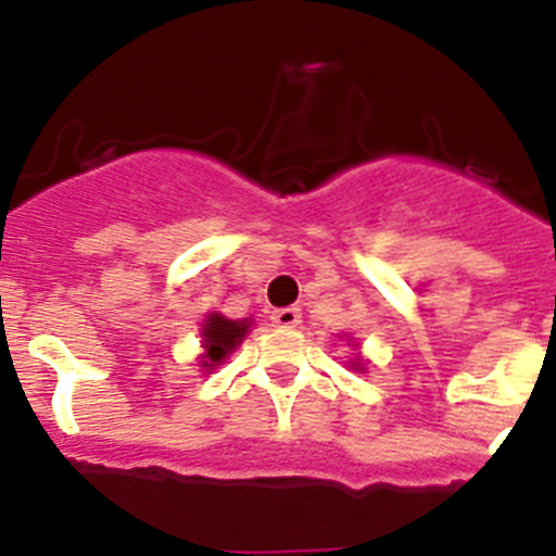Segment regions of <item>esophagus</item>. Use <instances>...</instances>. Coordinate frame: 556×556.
<instances>
[{
	"mask_svg": "<svg viewBox=\"0 0 556 556\" xmlns=\"http://www.w3.org/2000/svg\"><path fill=\"white\" fill-rule=\"evenodd\" d=\"M273 323L278 325V328H298L300 308H294V305H289V308H278V312H273Z\"/></svg>",
	"mask_w": 556,
	"mask_h": 556,
	"instance_id": "34e87169",
	"label": "esophagus"
}]
</instances>
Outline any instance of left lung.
Returning a JSON list of instances; mask_svg holds the SVG:
<instances>
[{
    "label": "left lung",
    "instance_id": "obj_1",
    "mask_svg": "<svg viewBox=\"0 0 556 556\" xmlns=\"http://www.w3.org/2000/svg\"><path fill=\"white\" fill-rule=\"evenodd\" d=\"M353 366H355V369H364V361L355 358V361H353Z\"/></svg>",
    "mask_w": 556,
    "mask_h": 556
}]
</instances>
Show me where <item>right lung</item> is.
I'll return each mask as SVG.
<instances>
[{
  "mask_svg": "<svg viewBox=\"0 0 556 556\" xmlns=\"http://www.w3.org/2000/svg\"><path fill=\"white\" fill-rule=\"evenodd\" d=\"M251 330V319H226L223 314H208L203 323V369H215L223 364V358L237 350L244 333Z\"/></svg>",
  "mask_w": 556,
  "mask_h": 556,
  "instance_id": "right-lung-1",
  "label": "right lung"
}]
</instances>
